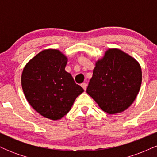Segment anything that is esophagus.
Listing matches in <instances>:
<instances>
[{
  "label": "esophagus",
  "mask_w": 157,
  "mask_h": 157,
  "mask_svg": "<svg viewBox=\"0 0 157 157\" xmlns=\"http://www.w3.org/2000/svg\"><path fill=\"white\" fill-rule=\"evenodd\" d=\"M81 86H82V89H83L85 90V91H86V88H87V84H86V82H83V83L81 84Z\"/></svg>",
  "instance_id": "obj_1"
}]
</instances>
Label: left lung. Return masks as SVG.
<instances>
[{
  "label": "left lung",
  "mask_w": 157,
  "mask_h": 157,
  "mask_svg": "<svg viewBox=\"0 0 157 157\" xmlns=\"http://www.w3.org/2000/svg\"><path fill=\"white\" fill-rule=\"evenodd\" d=\"M142 83L139 63L121 50L109 48L97 60L86 92L109 114L124 111L137 96Z\"/></svg>",
  "instance_id": "obj_1"
}]
</instances>
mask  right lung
I'll return each mask as SVG.
<instances>
[{"label": "right lung", "mask_w": 157, "mask_h": 157, "mask_svg": "<svg viewBox=\"0 0 157 157\" xmlns=\"http://www.w3.org/2000/svg\"><path fill=\"white\" fill-rule=\"evenodd\" d=\"M67 61L60 51L49 48L35 56L23 70L21 85L27 101L40 114L52 120L67 114L84 91L65 70Z\"/></svg>", "instance_id": "add662e5"}]
</instances>
